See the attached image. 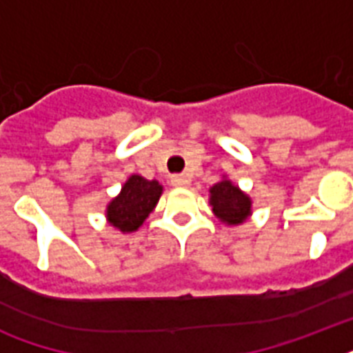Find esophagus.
Segmentation results:
<instances>
[{
  "label": "esophagus",
  "instance_id": "1",
  "mask_svg": "<svg viewBox=\"0 0 353 353\" xmlns=\"http://www.w3.org/2000/svg\"><path fill=\"white\" fill-rule=\"evenodd\" d=\"M170 183L174 187H187L190 181H188V177L185 174H177V176H172Z\"/></svg>",
  "mask_w": 353,
  "mask_h": 353
}]
</instances>
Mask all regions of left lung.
Listing matches in <instances>:
<instances>
[{"label":"left lung","mask_w":353,"mask_h":353,"mask_svg":"<svg viewBox=\"0 0 353 353\" xmlns=\"http://www.w3.org/2000/svg\"><path fill=\"white\" fill-rule=\"evenodd\" d=\"M209 192L212 212L227 225H240L251 216V198L245 192H241L236 185H232L231 179L223 177L214 187H210Z\"/></svg>","instance_id":"1"}]
</instances>
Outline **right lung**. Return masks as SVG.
Here are the masks:
<instances>
[{"label": "right lung", "mask_w": 353, "mask_h": 353, "mask_svg": "<svg viewBox=\"0 0 353 353\" xmlns=\"http://www.w3.org/2000/svg\"><path fill=\"white\" fill-rule=\"evenodd\" d=\"M163 187L155 179H144L143 176L128 177L117 198L110 201L106 209L108 223L121 232H133L143 225L148 214L159 201Z\"/></svg>", "instance_id": "1"}]
</instances>
